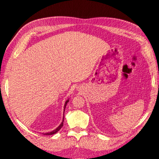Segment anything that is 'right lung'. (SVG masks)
Returning <instances> with one entry per match:
<instances>
[{
  "instance_id": "add662e5",
  "label": "right lung",
  "mask_w": 159,
  "mask_h": 159,
  "mask_svg": "<svg viewBox=\"0 0 159 159\" xmlns=\"http://www.w3.org/2000/svg\"><path fill=\"white\" fill-rule=\"evenodd\" d=\"M68 102H69V99H68L66 102H65V105H64V112H63V114H64V113H65V108H66V105H67V103H68ZM63 122H64V117L63 118V120H62V122L61 123V124L57 127L56 129H54V130H53L52 131H51V132H49V133H42L44 135H52V134H54L55 133H56L57 131H59L61 129V127L63 126Z\"/></svg>"
}]
</instances>
